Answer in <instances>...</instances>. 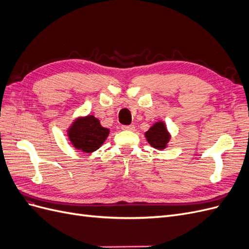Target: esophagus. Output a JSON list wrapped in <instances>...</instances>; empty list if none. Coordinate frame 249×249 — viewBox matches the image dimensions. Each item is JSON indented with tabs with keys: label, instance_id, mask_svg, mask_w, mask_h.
I'll return each instance as SVG.
<instances>
[{
	"label": "esophagus",
	"instance_id": "esophagus-1",
	"mask_svg": "<svg viewBox=\"0 0 249 249\" xmlns=\"http://www.w3.org/2000/svg\"><path fill=\"white\" fill-rule=\"evenodd\" d=\"M122 130L124 131H134L135 130V125L134 124H129V125H122Z\"/></svg>",
	"mask_w": 249,
	"mask_h": 249
}]
</instances>
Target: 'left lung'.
I'll return each instance as SVG.
<instances>
[{
    "label": "left lung",
    "instance_id": "obj_1",
    "mask_svg": "<svg viewBox=\"0 0 249 249\" xmlns=\"http://www.w3.org/2000/svg\"><path fill=\"white\" fill-rule=\"evenodd\" d=\"M145 137L149 144L157 149H163L166 147V144L170 138L163 123L155 124L145 133Z\"/></svg>",
    "mask_w": 249,
    "mask_h": 249
}]
</instances>
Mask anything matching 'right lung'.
<instances>
[{"instance_id": "obj_1", "label": "right lung", "mask_w": 249, "mask_h": 249, "mask_svg": "<svg viewBox=\"0 0 249 249\" xmlns=\"http://www.w3.org/2000/svg\"><path fill=\"white\" fill-rule=\"evenodd\" d=\"M109 135V130L103 127L99 119L92 115L78 118L69 130L70 140L77 149L92 153L99 148Z\"/></svg>"}]
</instances>
